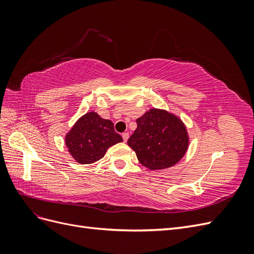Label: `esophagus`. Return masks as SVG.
<instances>
[{"label":"esophagus","mask_w":254,"mask_h":254,"mask_svg":"<svg viewBox=\"0 0 254 254\" xmlns=\"http://www.w3.org/2000/svg\"><path fill=\"white\" fill-rule=\"evenodd\" d=\"M122 136H123V140H124V142L126 143L128 141V139H129V133L128 132H124V133L122 134Z\"/></svg>","instance_id":"esophagus-1"}]
</instances>
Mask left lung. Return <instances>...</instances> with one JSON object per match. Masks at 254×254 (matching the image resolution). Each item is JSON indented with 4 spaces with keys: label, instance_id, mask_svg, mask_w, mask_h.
Segmentation results:
<instances>
[{
    "label": "left lung",
    "instance_id": "1",
    "mask_svg": "<svg viewBox=\"0 0 254 254\" xmlns=\"http://www.w3.org/2000/svg\"><path fill=\"white\" fill-rule=\"evenodd\" d=\"M136 124L127 144L143 166L151 171L165 170L176 165L187 153L190 136L178 115L151 108L136 119Z\"/></svg>",
    "mask_w": 254,
    "mask_h": 254
}]
</instances>
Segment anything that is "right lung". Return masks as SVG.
I'll return each mask as SVG.
<instances>
[{
  "mask_svg": "<svg viewBox=\"0 0 254 254\" xmlns=\"http://www.w3.org/2000/svg\"><path fill=\"white\" fill-rule=\"evenodd\" d=\"M123 142L110 120L97 112L83 114L68 130L64 143L72 158L79 164H91L101 160L111 146Z\"/></svg>",
  "mask_w": 254,
  "mask_h": 254,
  "instance_id": "1",
  "label": "right lung"
}]
</instances>
